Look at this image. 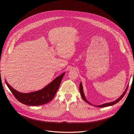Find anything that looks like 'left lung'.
<instances>
[{
	"instance_id": "1",
	"label": "left lung",
	"mask_w": 134,
	"mask_h": 134,
	"mask_svg": "<svg viewBox=\"0 0 134 134\" xmlns=\"http://www.w3.org/2000/svg\"><path fill=\"white\" fill-rule=\"evenodd\" d=\"M128 85H128V86H127V88H126L125 91L123 93V94L121 95V96H120L118 99H117L116 101H113V102H109V103H104V104L100 105H94V106L97 107H100V108H103V107H108V106H111V105H112L115 104L116 103H118L119 101H120V100H121L122 99V98L124 97V95H125V94H126V92H127V89H128ZM80 93H81V96H82V99L84 100V101H85L86 102L88 103V104H90L93 105V104H92L91 103H90V102L86 100V98H85V97L84 92H83V86H82V83H80Z\"/></svg>"
}]
</instances>
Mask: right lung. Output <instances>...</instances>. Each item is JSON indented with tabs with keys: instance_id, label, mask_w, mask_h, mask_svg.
<instances>
[{
	"instance_id": "1",
	"label": "right lung",
	"mask_w": 134,
	"mask_h": 134,
	"mask_svg": "<svg viewBox=\"0 0 134 134\" xmlns=\"http://www.w3.org/2000/svg\"><path fill=\"white\" fill-rule=\"evenodd\" d=\"M65 72L56 77L49 84L41 90L28 93L19 92L14 89L5 80L8 87L15 98L21 103L26 105L37 106L45 104L50 102L58 91Z\"/></svg>"
}]
</instances>
